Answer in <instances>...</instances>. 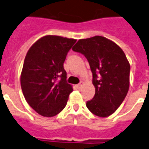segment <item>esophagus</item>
Wrapping results in <instances>:
<instances>
[{
	"mask_svg": "<svg viewBox=\"0 0 149 149\" xmlns=\"http://www.w3.org/2000/svg\"><path fill=\"white\" fill-rule=\"evenodd\" d=\"M82 86H83V84H82V83H80V84H78L77 85V88H81Z\"/></svg>",
	"mask_w": 149,
	"mask_h": 149,
	"instance_id": "1",
	"label": "esophagus"
}]
</instances>
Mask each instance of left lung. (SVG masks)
<instances>
[{
	"label": "left lung",
	"mask_w": 149,
	"mask_h": 149,
	"mask_svg": "<svg viewBox=\"0 0 149 149\" xmlns=\"http://www.w3.org/2000/svg\"><path fill=\"white\" fill-rule=\"evenodd\" d=\"M72 50L84 55L93 72L96 93L86 103L87 108L100 117L112 115L129 88L130 65L124 51L115 42L101 36L79 40Z\"/></svg>",
	"instance_id": "1"
}]
</instances>
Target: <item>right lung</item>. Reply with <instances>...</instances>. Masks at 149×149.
<instances>
[{
  "label": "right lung",
  "instance_id": "right-lung-1",
  "mask_svg": "<svg viewBox=\"0 0 149 149\" xmlns=\"http://www.w3.org/2000/svg\"><path fill=\"white\" fill-rule=\"evenodd\" d=\"M76 39L47 35L31 46L21 74V89L29 106L40 115L52 117L66 106L72 86L66 82V55ZM60 77L61 81H55Z\"/></svg>",
  "mask_w": 149,
  "mask_h": 149
}]
</instances>
